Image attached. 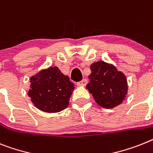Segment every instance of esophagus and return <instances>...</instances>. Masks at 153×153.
I'll use <instances>...</instances> for the list:
<instances>
[{"label":"esophagus","mask_w":153,"mask_h":153,"mask_svg":"<svg viewBox=\"0 0 153 153\" xmlns=\"http://www.w3.org/2000/svg\"><path fill=\"white\" fill-rule=\"evenodd\" d=\"M87 79H82L81 81L78 82L77 85L78 86H83V87H84V86L87 85Z\"/></svg>","instance_id":"1"}]
</instances>
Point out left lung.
<instances>
[{"instance_id":"8db88e82","label":"left lung","mask_w":153,"mask_h":153,"mask_svg":"<svg viewBox=\"0 0 153 153\" xmlns=\"http://www.w3.org/2000/svg\"><path fill=\"white\" fill-rule=\"evenodd\" d=\"M90 82L86 87L95 101L102 108L110 109L123 102L128 93L127 79L112 64L98 61L91 65Z\"/></svg>"}]
</instances>
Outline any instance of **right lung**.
Wrapping results in <instances>:
<instances>
[{
	"instance_id": "add662e5",
	"label": "right lung",
	"mask_w": 153,
	"mask_h": 153,
	"mask_svg": "<svg viewBox=\"0 0 153 153\" xmlns=\"http://www.w3.org/2000/svg\"><path fill=\"white\" fill-rule=\"evenodd\" d=\"M28 92L34 105L42 111L56 113L66 109L74 90V83L57 66H50L30 78Z\"/></svg>"
}]
</instances>
